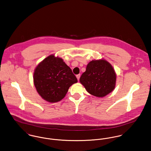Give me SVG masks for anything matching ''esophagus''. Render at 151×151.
I'll use <instances>...</instances> for the list:
<instances>
[{
  "label": "esophagus",
  "instance_id": "obj_1",
  "mask_svg": "<svg viewBox=\"0 0 151 151\" xmlns=\"http://www.w3.org/2000/svg\"><path fill=\"white\" fill-rule=\"evenodd\" d=\"M80 77H81V75H80V74H78V75H76V78H77V79H78V81H79Z\"/></svg>",
  "mask_w": 151,
  "mask_h": 151
}]
</instances>
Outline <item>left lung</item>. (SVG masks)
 <instances>
[{
    "mask_svg": "<svg viewBox=\"0 0 151 151\" xmlns=\"http://www.w3.org/2000/svg\"><path fill=\"white\" fill-rule=\"evenodd\" d=\"M80 82L88 93L97 97H104L114 89L116 74L106 60H93L87 64Z\"/></svg>",
    "mask_w": 151,
    "mask_h": 151,
    "instance_id": "left-lung-1",
    "label": "left lung"
}]
</instances>
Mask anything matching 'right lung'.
Wrapping results in <instances>:
<instances>
[{
    "mask_svg": "<svg viewBox=\"0 0 151 151\" xmlns=\"http://www.w3.org/2000/svg\"><path fill=\"white\" fill-rule=\"evenodd\" d=\"M33 80L40 95L51 103L63 99L70 86L78 82L76 77L63 60L54 55L49 56L37 66Z\"/></svg>",
    "mask_w": 151,
    "mask_h": 151,
    "instance_id": "1",
    "label": "right lung"
}]
</instances>
